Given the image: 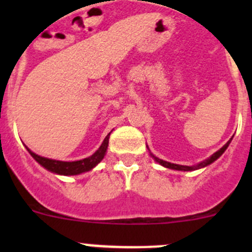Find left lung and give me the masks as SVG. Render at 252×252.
<instances>
[{
  "label": "left lung",
  "instance_id": "8db88e82",
  "mask_svg": "<svg viewBox=\"0 0 252 252\" xmlns=\"http://www.w3.org/2000/svg\"><path fill=\"white\" fill-rule=\"evenodd\" d=\"M230 141H232V139H230V140L228 141L227 144H225L224 146L222 147V149H220V150H218V151H216L215 154L212 155V156H210V157H208L207 159H205V161L200 162V163H197V164H194V166H182V164H175V163H171V162L163 161V159H161V158H158V157L154 156V155H152L151 152H150V155H151V157H152V158L155 159V161H156V162H158V163L161 164V166L166 167V168H169V169H175V171H183V172L196 171V169L204 168V167L208 166V164L213 163V162H215L216 159H218V158H220V157L222 156L223 154H224V151H225V150H227V147L229 146ZM147 149H149V147H147Z\"/></svg>",
  "mask_w": 252,
  "mask_h": 252
}]
</instances>
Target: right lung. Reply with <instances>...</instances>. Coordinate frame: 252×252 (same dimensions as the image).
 I'll list each match as a JSON object with an SVG mask.
<instances>
[{
	"instance_id": "1",
	"label": "right lung",
	"mask_w": 252,
	"mask_h": 252,
	"mask_svg": "<svg viewBox=\"0 0 252 252\" xmlns=\"http://www.w3.org/2000/svg\"><path fill=\"white\" fill-rule=\"evenodd\" d=\"M110 135L111 133H108L107 136L105 138V140H103L102 144H101V146L98 147V149L96 150L91 156L86 157V158L84 159H79V161H72V162L57 161V159L39 156V155H36L35 152H32L28 146L25 147H27V150L29 151V154L32 155V158H34L40 166H42L45 169H47V171L52 172V173L55 174H60V175H78V174L91 171V169L95 168V167L102 161L106 152H107Z\"/></svg>"
}]
</instances>
